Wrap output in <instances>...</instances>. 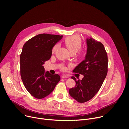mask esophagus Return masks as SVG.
Returning <instances> with one entry per match:
<instances>
[{
    "label": "esophagus",
    "mask_w": 129,
    "mask_h": 129,
    "mask_svg": "<svg viewBox=\"0 0 129 129\" xmlns=\"http://www.w3.org/2000/svg\"><path fill=\"white\" fill-rule=\"evenodd\" d=\"M69 76L66 75H63L62 76V78H69Z\"/></svg>",
    "instance_id": "obj_1"
}]
</instances>
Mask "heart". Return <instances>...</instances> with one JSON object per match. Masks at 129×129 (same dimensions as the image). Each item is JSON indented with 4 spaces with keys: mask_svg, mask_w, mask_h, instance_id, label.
<instances>
[{
    "mask_svg": "<svg viewBox=\"0 0 129 129\" xmlns=\"http://www.w3.org/2000/svg\"><path fill=\"white\" fill-rule=\"evenodd\" d=\"M65 44L71 53H76L82 46V41L78 36H71L65 39ZM57 47L58 44L54 46L52 51L53 53L55 52Z\"/></svg>",
    "mask_w": 129,
    "mask_h": 129,
    "instance_id": "heart-1",
    "label": "heart"
}]
</instances>
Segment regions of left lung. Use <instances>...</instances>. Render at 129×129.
<instances>
[{
    "mask_svg": "<svg viewBox=\"0 0 129 129\" xmlns=\"http://www.w3.org/2000/svg\"><path fill=\"white\" fill-rule=\"evenodd\" d=\"M86 44L85 58L73 71L84 77L77 80L72 77L76 85L69 89L70 95L80 103L89 101L98 92L108 72V56L104 45L91 38L86 39Z\"/></svg>",
    "mask_w": 129,
    "mask_h": 129,
    "instance_id": "1",
    "label": "left lung"
}]
</instances>
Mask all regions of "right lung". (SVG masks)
<instances>
[{
  "label": "right lung",
  "mask_w": 129,
  "mask_h": 129,
  "mask_svg": "<svg viewBox=\"0 0 129 129\" xmlns=\"http://www.w3.org/2000/svg\"><path fill=\"white\" fill-rule=\"evenodd\" d=\"M63 36L40 34L24 44L20 56V74L26 89L32 96L42 99L53 91L59 82L58 74L45 71L43 65L52 56V49Z\"/></svg>",
  "instance_id": "right-lung-1"
}]
</instances>
